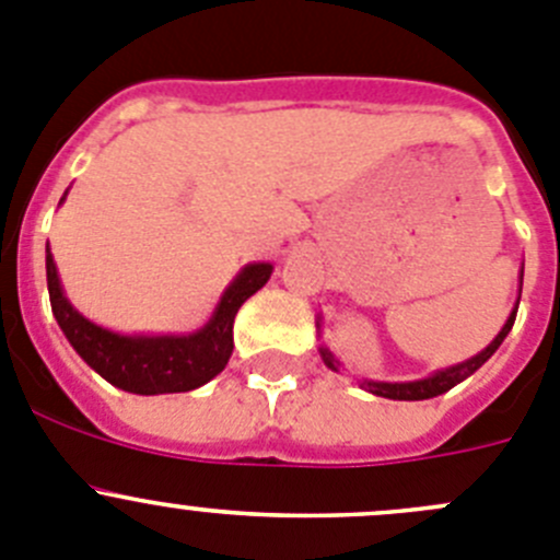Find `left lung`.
<instances>
[{
    "mask_svg": "<svg viewBox=\"0 0 560 560\" xmlns=\"http://www.w3.org/2000/svg\"><path fill=\"white\" fill-rule=\"evenodd\" d=\"M523 283V280H520ZM523 291V289H520ZM516 305H520V300H516ZM516 305L514 311L509 313V318H505L503 329H500L498 335H494L492 343L487 346L483 351H478L476 357H470V360H465V363L459 365H451V369L445 371H436V374L425 376V380H415V382H371V380H363V387L369 393H374V396H382V398H393V401H423V398H434V396H443V393H448L451 387H456L459 382H465L467 376L476 374L478 369H481L483 363H487L489 357L498 351V346L503 343L505 335L511 332V327H514V318H516ZM322 360L327 369L338 371V360H335V354L329 349H324L322 346Z\"/></svg>",
    "mask_w": 560,
    "mask_h": 560,
    "instance_id": "obj_1",
    "label": "left lung"
}]
</instances>
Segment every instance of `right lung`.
Listing matches in <instances>:
<instances>
[{
    "label": "right lung",
    "mask_w": 560,
    "mask_h": 560,
    "mask_svg": "<svg viewBox=\"0 0 560 560\" xmlns=\"http://www.w3.org/2000/svg\"><path fill=\"white\" fill-rule=\"evenodd\" d=\"M68 195V191H66ZM62 195V200H66ZM60 200V203H62ZM271 264H247L217 302L209 324L189 335H120L88 322L68 302L51 253L46 249L51 313L68 343L109 385L137 396L186 393L214 380L231 360L233 318L238 307L266 285Z\"/></svg>",
    "instance_id": "right-lung-1"
}]
</instances>
